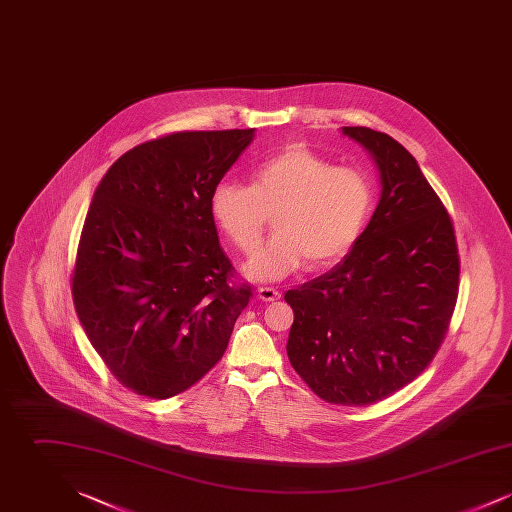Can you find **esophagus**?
Segmentation results:
<instances>
[{"label": "esophagus", "instance_id": "esophagus-1", "mask_svg": "<svg viewBox=\"0 0 512 512\" xmlns=\"http://www.w3.org/2000/svg\"><path fill=\"white\" fill-rule=\"evenodd\" d=\"M280 295L282 293L278 292V290H274V288H267V286H263V288H259L257 290V297L261 299V301H276V299H280Z\"/></svg>", "mask_w": 512, "mask_h": 512}]
</instances>
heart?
<instances>
[{"mask_svg":"<svg viewBox=\"0 0 512 512\" xmlns=\"http://www.w3.org/2000/svg\"><path fill=\"white\" fill-rule=\"evenodd\" d=\"M365 172L334 167L303 146H290L257 167L251 186L219 182L211 215L220 230L253 253L274 217L276 236L247 263L255 282H278L305 267H330L357 244L372 211Z\"/></svg>","mask_w":512,"mask_h":512,"instance_id":"1","label":"heart"}]
</instances>
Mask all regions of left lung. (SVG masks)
<instances>
[{
	"label": "left lung",
	"instance_id": "1",
	"mask_svg": "<svg viewBox=\"0 0 512 512\" xmlns=\"http://www.w3.org/2000/svg\"><path fill=\"white\" fill-rule=\"evenodd\" d=\"M380 174V199L340 265L284 299L288 357L328 403L365 407L432 363L459 292L453 222L413 155L384 132L343 126Z\"/></svg>",
	"mask_w": 512,
	"mask_h": 512
}]
</instances>
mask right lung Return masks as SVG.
<instances>
[{"label":"right lung","mask_w":512,"mask_h":512,"mask_svg":"<svg viewBox=\"0 0 512 512\" xmlns=\"http://www.w3.org/2000/svg\"><path fill=\"white\" fill-rule=\"evenodd\" d=\"M255 128L176 132L134 147L101 178L73 274L78 318L122 386L167 399L224 355L249 286L228 282L211 194Z\"/></svg>","instance_id":"add662e5"}]
</instances>
